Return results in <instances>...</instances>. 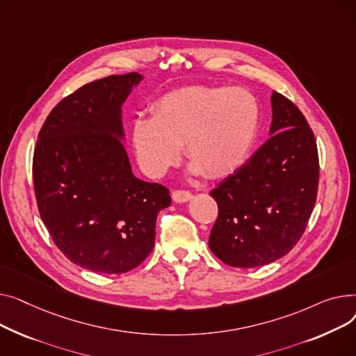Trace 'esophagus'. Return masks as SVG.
I'll return each instance as SVG.
<instances>
[{"label":"esophagus","mask_w":356,"mask_h":356,"mask_svg":"<svg viewBox=\"0 0 356 356\" xmlns=\"http://www.w3.org/2000/svg\"><path fill=\"white\" fill-rule=\"evenodd\" d=\"M193 198V194L190 191H185V190H175L172 193V200L175 202H186Z\"/></svg>","instance_id":"34e87169"}]
</instances>
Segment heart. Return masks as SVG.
<instances>
[{
  "label": "heart",
  "mask_w": 356,
  "mask_h": 356,
  "mask_svg": "<svg viewBox=\"0 0 356 356\" xmlns=\"http://www.w3.org/2000/svg\"><path fill=\"white\" fill-rule=\"evenodd\" d=\"M259 120V102L244 88L188 86L163 95L152 118L134 120L132 143L138 163L151 177L175 165L184 145L193 171L220 178L245 162Z\"/></svg>",
  "instance_id": "1"
}]
</instances>
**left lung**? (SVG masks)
<instances>
[{"label": "left lung", "instance_id": "8db88e82", "mask_svg": "<svg viewBox=\"0 0 356 356\" xmlns=\"http://www.w3.org/2000/svg\"><path fill=\"white\" fill-rule=\"evenodd\" d=\"M270 138L210 195L218 217L211 252L232 267L273 263L296 245L316 202L318 146L293 102L273 92Z\"/></svg>", "mask_w": 356, "mask_h": 356}]
</instances>
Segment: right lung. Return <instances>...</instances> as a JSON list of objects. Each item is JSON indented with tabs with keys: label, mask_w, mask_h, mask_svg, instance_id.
Here are the masks:
<instances>
[{
	"label": "right lung",
	"mask_w": 356,
	"mask_h": 356,
	"mask_svg": "<svg viewBox=\"0 0 356 356\" xmlns=\"http://www.w3.org/2000/svg\"><path fill=\"white\" fill-rule=\"evenodd\" d=\"M142 74L108 76L57 103L33 158L40 217L72 263L120 275L152 252L168 188L132 172L122 139V104Z\"/></svg>",
	"instance_id": "obj_1"
}]
</instances>
